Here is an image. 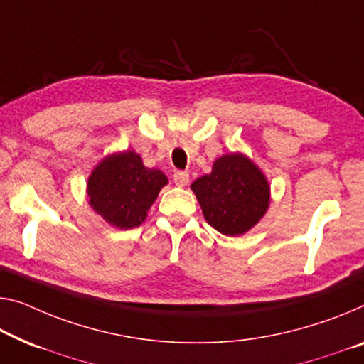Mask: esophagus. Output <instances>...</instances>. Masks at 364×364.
Here are the masks:
<instances>
[{"label": "esophagus", "instance_id": "esophagus-1", "mask_svg": "<svg viewBox=\"0 0 364 364\" xmlns=\"http://www.w3.org/2000/svg\"><path fill=\"white\" fill-rule=\"evenodd\" d=\"M172 181H174V183L177 187H186L188 181H190V176L187 174V172L183 171H177L174 176H172Z\"/></svg>", "mask_w": 364, "mask_h": 364}]
</instances>
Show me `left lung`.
Listing matches in <instances>:
<instances>
[{
    "instance_id": "obj_1",
    "label": "left lung",
    "mask_w": 364,
    "mask_h": 364,
    "mask_svg": "<svg viewBox=\"0 0 364 364\" xmlns=\"http://www.w3.org/2000/svg\"><path fill=\"white\" fill-rule=\"evenodd\" d=\"M190 188L210 226L225 236H240L259 223L270 206V186L264 172L242 153L218 158L210 174Z\"/></svg>"
}]
</instances>
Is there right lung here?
Returning a JSON list of instances; mask_svg holds the SVG:
<instances>
[{
	"mask_svg": "<svg viewBox=\"0 0 364 364\" xmlns=\"http://www.w3.org/2000/svg\"><path fill=\"white\" fill-rule=\"evenodd\" d=\"M167 186L163 171L144 167L135 151L112 153L99 161L87 177V200L105 223L119 229L138 228L151 205Z\"/></svg>",
	"mask_w": 364,
	"mask_h": 364,
	"instance_id": "add662e5",
	"label": "right lung"
}]
</instances>
